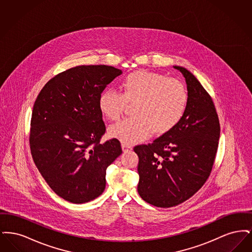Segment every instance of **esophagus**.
Returning <instances> with one entry per match:
<instances>
[{"label":"esophagus","mask_w":252,"mask_h":252,"mask_svg":"<svg viewBox=\"0 0 252 252\" xmlns=\"http://www.w3.org/2000/svg\"><path fill=\"white\" fill-rule=\"evenodd\" d=\"M122 148H123V151H124V152H127V151L132 150L131 146L128 145V144H122Z\"/></svg>","instance_id":"esophagus-1"}]
</instances>
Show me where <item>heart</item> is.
<instances>
[{"label":"heart","mask_w":252,"mask_h":252,"mask_svg":"<svg viewBox=\"0 0 252 252\" xmlns=\"http://www.w3.org/2000/svg\"><path fill=\"white\" fill-rule=\"evenodd\" d=\"M131 118L111 126L108 135L123 144L140 143L151 132L163 135L183 117L188 94L183 83L158 72L136 71L121 81V94L107 89L98 98V108L108 120L117 121L126 104L134 103Z\"/></svg>","instance_id":"b5f03b06"}]
</instances>
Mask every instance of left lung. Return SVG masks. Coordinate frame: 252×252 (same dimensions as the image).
I'll return each mask as SVG.
<instances>
[{"label": "left lung", "instance_id": "1", "mask_svg": "<svg viewBox=\"0 0 252 252\" xmlns=\"http://www.w3.org/2000/svg\"><path fill=\"white\" fill-rule=\"evenodd\" d=\"M188 103L180 123L152 144L134 147L139 157L138 192L145 202L170 208L189 199L208 180L215 162L220 125L212 97L187 69Z\"/></svg>", "mask_w": 252, "mask_h": 252}]
</instances>
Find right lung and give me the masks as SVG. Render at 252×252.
Returning <instances> with one entry per match:
<instances>
[{"label": "right lung", "instance_id": "obj_1", "mask_svg": "<svg viewBox=\"0 0 252 252\" xmlns=\"http://www.w3.org/2000/svg\"><path fill=\"white\" fill-rule=\"evenodd\" d=\"M122 71L82 65L45 84L34 104L30 149L50 188L63 199L82 204L106 187V170L122 154L120 142L100 143L106 132L98 98Z\"/></svg>", "mask_w": 252, "mask_h": 252}]
</instances>
